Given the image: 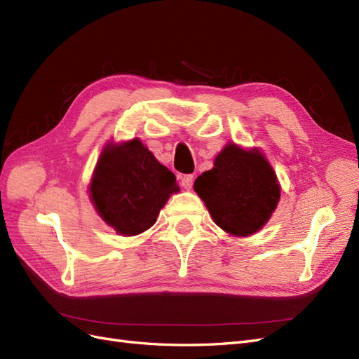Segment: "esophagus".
Segmentation results:
<instances>
[{
  "instance_id": "obj_1",
  "label": "esophagus",
  "mask_w": 359,
  "mask_h": 359,
  "mask_svg": "<svg viewBox=\"0 0 359 359\" xmlns=\"http://www.w3.org/2000/svg\"><path fill=\"white\" fill-rule=\"evenodd\" d=\"M180 181H181V186H182L184 189L190 190L191 186H193V175H182V177L180 178Z\"/></svg>"
}]
</instances>
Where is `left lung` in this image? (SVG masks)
Wrapping results in <instances>:
<instances>
[{
  "label": "left lung",
  "instance_id": "obj_1",
  "mask_svg": "<svg viewBox=\"0 0 359 359\" xmlns=\"http://www.w3.org/2000/svg\"><path fill=\"white\" fill-rule=\"evenodd\" d=\"M214 223L227 233L248 236L262 229L277 208L280 186L274 169L257 148L227 144L214 168L194 181Z\"/></svg>",
  "mask_w": 359,
  "mask_h": 359
}]
</instances>
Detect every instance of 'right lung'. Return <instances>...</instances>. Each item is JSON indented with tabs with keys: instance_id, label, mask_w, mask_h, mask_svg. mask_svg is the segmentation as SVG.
<instances>
[{
	"instance_id": "add662e5",
	"label": "right lung",
	"mask_w": 359,
	"mask_h": 359,
	"mask_svg": "<svg viewBox=\"0 0 359 359\" xmlns=\"http://www.w3.org/2000/svg\"><path fill=\"white\" fill-rule=\"evenodd\" d=\"M178 190L175 175L139 139L107 144L90 184L95 211L124 236L149 229L170 194Z\"/></svg>"
}]
</instances>
